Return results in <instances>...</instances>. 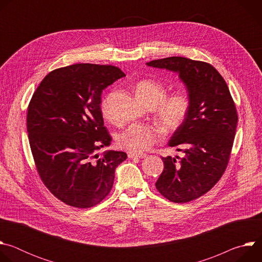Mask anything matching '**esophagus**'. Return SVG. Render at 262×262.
Here are the masks:
<instances>
[{"mask_svg": "<svg viewBox=\"0 0 262 262\" xmlns=\"http://www.w3.org/2000/svg\"><path fill=\"white\" fill-rule=\"evenodd\" d=\"M128 158L129 159H144L146 158L145 154H133V152H128Z\"/></svg>", "mask_w": 262, "mask_h": 262, "instance_id": "esophagus-1", "label": "esophagus"}]
</instances>
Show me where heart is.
Returning a JSON list of instances; mask_svg holds the SVG:
<instances>
[{
    "label": "heart",
    "instance_id": "obj_1",
    "mask_svg": "<svg viewBox=\"0 0 262 262\" xmlns=\"http://www.w3.org/2000/svg\"><path fill=\"white\" fill-rule=\"evenodd\" d=\"M136 94L147 107H156L157 120L167 132L173 133L181 128L190 115L192 98L186 91H179L166 98L167 88L163 83L144 80L137 85ZM112 97L113 94H107L100 102L102 116L110 121L113 119L111 111ZM163 137V130L158 126L132 124L118 134L117 144L120 148L137 154L160 143Z\"/></svg>",
    "mask_w": 262,
    "mask_h": 262
}]
</instances>
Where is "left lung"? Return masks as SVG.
I'll return each mask as SVG.
<instances>
[{
	"mask_svg": "<svg viewBox=\"0 0 262 262\" xmlns=\"http://www.w3.org/2000/svg\"><path fill=\"white\" fill-rule=\"evenodd\" d=\"M146 64L177 72L192 98L188 119L169 141L185 156L179 162L178 157L162 158L164 171L156 182L168 200L190 202L207 193L227 168L238 120L236 107L225 80L209 63L169 57Z\"/></svg>",
	"mask_w": 262,
	"mask_h": 262,
	"instance_id": "obj_1",
	"label": "left lung"
}]
</instances>
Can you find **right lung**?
Returning <instances> with one entry per match:
<instances>
[{
	"label": "right lung",
	"instance_id": "add662e5",
	"mask_svg": "<svg viewBox=\"0 0 262 262\" xmlns=\"http://www.w3.org/2000/svg\"><path fill=\"white\" fill-rule=\"evenodd\" d=\"M124 72L113 65L73 64L51 71L28 106L27 130L40 179L67 205L89 208L111 192L122 151L96 154L112 141L101 93Z\"/></svg>",
	"mask_w": 262,
	"mask_h": 262
}]
</instances>
